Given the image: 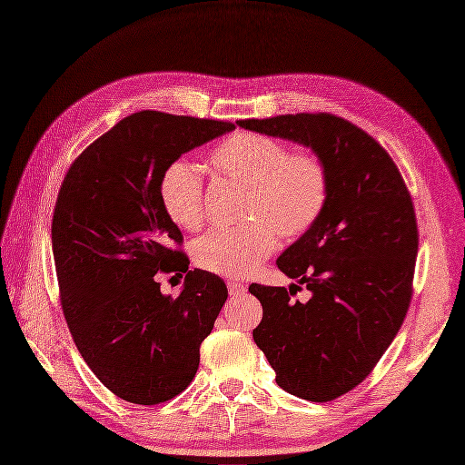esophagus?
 Masks as SVG:
<instances>
[{
    "label": "esophagus",
    "mask_w": 465,
    "mask_h": 465,
    "mask_svg": "<svg viewBox=\"0 0 465 465\" xmlns=\"http://www.w3.org/2000/svg\"><path fill=\"white\" fill-rule=\"evenodd\" d=\"M227 287H229V292L232 294V297H238V294H242L246 291V285L241 283V281H229Z\"/></svg>",
    "instance_id": "obj_1"
}]
</instances>
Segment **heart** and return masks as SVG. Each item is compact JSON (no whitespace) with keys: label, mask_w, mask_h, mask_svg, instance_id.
Listing matches in <instances>:
<instances>
[{"label":"heart","mask_w":465,"mask_h":465,"mask_svg":"<svg viewBox=\"0 0 465 465\" xmlns=\"http://www.w3.org/2000/svg\"><path fill=\"white\" fill-rule=\"evenodd\" d=\"M209 164L221 176L248 186L238 227H219L193 246V262L223 277H246L270 258L280 231L299 238L311 231L330 198V174L314 153H289L283 142L238 132L209 153ZM203 178L186 159L168 163L159 178V200L176 227L198 231L205 217Z\"/></svg>","instance_id":"heart-1"}]
</instances>
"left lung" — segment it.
Wrapping results in <instances>:
<instances>
[{
  "instance_id": "left-lung-1",
  "label": "left lung",
  "mask_w": 465,
  "mask_h": 465,
  "mask_svg": "<svg viewBox=\"0 0 465 465\" xmlns=\"http://www.w3.org/2000/svg\"><path fill=\"white\" fill-rule=\"evenodd\" d=\"M236 124L312 147L328 168L326 209L277 260L311 299L292 301L299 285L248 291L263 308L252 333L275 382L331 401L372 372L410 311L419 248L411 193L388 151L345 118L302 112Z\"/></svg>"
}]
</instances>
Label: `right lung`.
<instances>
[{
	"label": "right lung",
	"mask_w": 465,
	"mask_h": 465,
	"mask_svg": "<svg viewBox=\"0 0 465 465\" xmlns=\"http://www.w3.org/2000/svg\"><path fill=\"white\" fill-rule=\"evenodd\" d=\"M232 128L135 112L83 151L60 186L52 250L67 328L94 376L130 403H164L190 386L229 297L219 275L188 270L159 178L180 154ZM163 272L187 275L176 300L160 292Z\"/></svg>",
	"instance_id": "right-lung-1"
}]
</instances>
